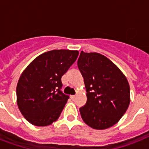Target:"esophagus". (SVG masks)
<instances>
[{
	"instance_id": "34e87169",
	"label": "esophagus",
	"mask_w": 149,
	"mask_h": 149,
	"mask_svg": "<svg viewBox=\"0 0 149 149\" xmlns=\"http://www.w3.org/2000/svg\"><path fill=\"white\" fill-rule=\"evenodd\" d=\"M75 97H76V95H71L70 96V98L72 100H74Z\"/></svg>"
}]
</instances>
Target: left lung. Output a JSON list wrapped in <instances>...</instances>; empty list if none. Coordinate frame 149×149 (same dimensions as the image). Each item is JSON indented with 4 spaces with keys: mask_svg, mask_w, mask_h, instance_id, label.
Returning a JSON list of instances; mask_svg holds the SVG:
<instances>
[{
    "mask_svg": "<svg viewBox=\"0 0 149 149\" xmlns=\"http://www.w3.org/2000/svg\"><path fill=\"white\" fill-rule=\"evenodd\" d=\"M77 65L86 90V104L79 108L82 119L97 130L119 121L130 104V86L119 68L97 52L81 51Z\"/></svg>",
    "mask_w": 149,
    "mask_h": 149,
    "instance_id": "obj_1",
    "label": "left lung"
}]
</instances>
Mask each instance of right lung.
<instances>
[{
	"instance_id": "right-lung-1",
	"label": "right lung",
	"mask_w": 149,
	"mask_h": 149,
	"mask_svg": "<svg viewBox=\"0 0 149 149\" xmlns=\"http://www.w3.org/2000/svg\"><path fill=\"white\" fill-rule=\"evenodd\" d=\"M77 50H52L36 57L20 77L16 88L17 104L31 125L42 127L60 116L69 96L60 91L61 78L77 60Z\"/></svg>"
}]
</instances>
